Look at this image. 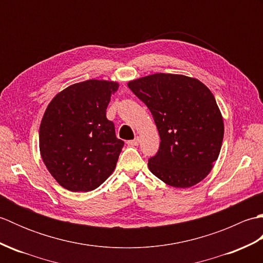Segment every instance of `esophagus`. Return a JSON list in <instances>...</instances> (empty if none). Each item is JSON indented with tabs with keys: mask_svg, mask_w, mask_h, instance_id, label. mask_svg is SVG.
Masks as SVG:
<instances>
[{
	"mask_svg": "<svg viewBox=\"0 0 263 263\" xmlns=\"http://www.w3.org/2000/svg\"><path fill=\"white\" fill-rule=\"evenodd\" d=\"M139 143H140V138H139V137H136L135 139H133V140L127 141L128 146H138Z\"/></svg>",
	"mask_w": 263,
	"mask_h": 263,
	"instance_id": "1",
	"label": "esophagus"
}]
</instances>
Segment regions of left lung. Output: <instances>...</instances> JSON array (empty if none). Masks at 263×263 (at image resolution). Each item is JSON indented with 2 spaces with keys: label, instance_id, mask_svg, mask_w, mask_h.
Returning a JSON list of instances; mask_svg holds the SVG:
<instances>
[{
  "label": "left lung",
  "instance_id": "left-lung-1",
  "mask_svg": "<svg viewBox=\"0 0 263 263\" xmlns=\"http://www.w3.org/2000/svg\"><path fill=\"white\" fill-rule=\"evenodd\" d=\"M147 105L160 137L150 172L173 187L185 189L211 172L224 139V120L214 95L195 78L155 73L128 81Z\"/></svg>",
  "mask_w": 263,
  "mask_h": 263
}]
</instances>
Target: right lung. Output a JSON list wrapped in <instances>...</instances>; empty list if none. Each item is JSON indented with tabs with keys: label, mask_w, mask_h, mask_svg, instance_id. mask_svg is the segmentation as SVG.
I'll use <instances>...</instances> for the list:
<instances>
[{
	"label": "right lung",
	"mask_w": 263,
	"mask_h": 263,
	"mask_svg": "<svg viewBox=\"0 0 263 263\" xmlns=\"http://www.w3.org/2000/svg\"><path fill=\"white\" fill-rule=\"evenodd\" d=\"M119 83L91 79L55 96L39 126L44 164L61 186L72 192L97 189L114 172L124 142L115 136L106 108Z\"/></svg>",
	"instance_id": "add662e5"
}]
</instances>
